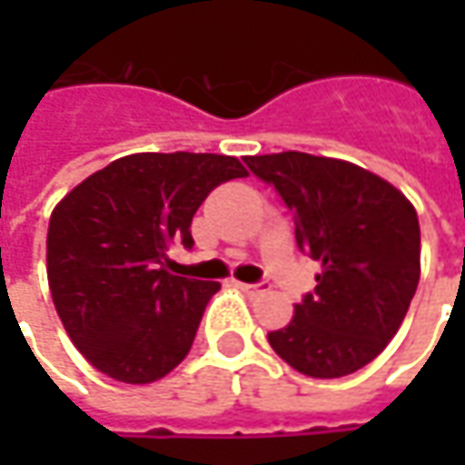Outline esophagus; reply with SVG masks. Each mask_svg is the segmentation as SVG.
I'll return each mask as SVG.
<instances>
[{
    "label": "esophagus",
    "instance_id": "esophagus-1",
    "mask_svg": "<svg viewBox=\"0 0 465 465\" xmlns=\"http://www.w3.org/2000/svg\"><path fill=\"white\" fill-rule=\"evenodd\" d=\"M235 284H238L248 297H256L261 295V292H266V284H245V282H235Z\"/></svg>",
    "mask_w": 465,
    "mask_h": 465
}]
</instances>
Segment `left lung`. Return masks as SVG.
I'll return each instance as SVG.
<instances>
[{"mask_svg": "<svg viewBox=\"0 0 465 465\" xmlns=\"http://www.w3.org/2000/svg\"><path fill=\"white\" fill-rule=\"evenodd\" d=\"M245 165L277 188L295 214L297 248L321 263L315 292L269 344L308 378L357 372L388 347L417 292V209L347 160L292 150L253 154Z\"/></svg>", "mask_w": 465, "mask_h": 465, "instance_id": "left-lung-1", "label": "left lung"}]
</instances>
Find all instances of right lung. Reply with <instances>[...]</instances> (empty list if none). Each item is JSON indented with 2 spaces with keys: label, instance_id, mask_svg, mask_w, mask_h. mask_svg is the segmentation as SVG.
<instances>
[{
  "label": "right lung",
  "instance_id": "add662e5",
  "mask_svg": "<svg viewBox=\"0 0 465 465\" xmlns=\"http://www.w3.org/2000/svg\"><path fill=\"white\" fill-rule=\"evenodd\" d=\"M245 175L227 154L136 153L54 206L48 290L72 344L103 375L144 385L183 362L220 282L170 274L168 251L193 245L188 227L212 188Z\"/></svg>",
  "mask_w": 465,
  "mask_h": 465
}]
</instances>
